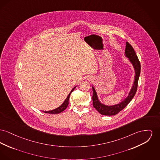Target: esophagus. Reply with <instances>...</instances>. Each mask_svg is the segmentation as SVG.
<instances>
[{"instance_id": "34e87169", "label": "esophagus", "mask_w": 160, "mask_h": 160, "mask_svg": "<svg viewBox=\"0 0 160 160\" xmlns=\"http://www.w3.org/2000/svg\"><path fill=\"white\" fill-rule=\"evenodd\" d=\"M91 80H94V78H91Z\"/></svg>"}]
</instances>
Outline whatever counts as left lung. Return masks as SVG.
Returning a JSON list of instances; mask_svg holds the SVG:
<instances>
[{
    "label": "left lung",
    "mask_w": 160,
    "mask_h": 160,
    "mask_svg": "<svg viewBox=\"0 0 160 160\" xmlns=\"http://www.w3.org/2000/svg\"><path fill=\"white\" fill-rule=\"evenodd\" d=\"M124 56L128 58L129 61L131 63L132 66L135 70V78L134 82L128 94V97L122 102L120 103L117 104L112 106H108L102 103L98 98V95L97 92L92 86V91H93V95H92V101H93V106L96 109V110L102 115H114L117 113L120 112L122 110L133 98L137 90L138 86V82L139 79V77L140 75V71H141V65L140 61L138 58V57L136 55V53L133 49L131 45L129 44L128 42L126 44V48H125V53Z\"/></svg>",
    "instance_id": "left-lung-1"
}]
</instances>
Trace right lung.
I'll return each mask as SVG.
<instances>
[{"label": "right lung", "instance_id": "add662e5", "mask_svg": "<svg viewBox=\"0 0 160 160\" xmlns=\"http://www.w3.org/2000/svg\"><path fill=\"white\" fill-rule=\"evenodd\" d=\"M77 87V86H75L72 90L70 92V93L68 94V97H66L65 100L64 101V102L59 107H58L56 109H53V110H51V111H43L45 113H61L62 112H63V111H65L67 108V106H68V104H69V97L71 95V94L72 93V92L75 89V88Z\"/></svg>", "mask_w": 160, "mask_h": 160}]
</instances>
